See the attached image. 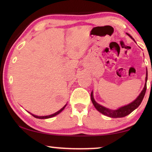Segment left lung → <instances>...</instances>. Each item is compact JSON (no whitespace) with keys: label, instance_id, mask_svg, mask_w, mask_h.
Segmentation results:
<instances>
[{"label":"left lung","instance_id":"1","mask_svg":"<svg viewBox=\"0 0 152 152\" xmlns=\"http://www.w3.org/2000/svg\"><path fill=\"white\" fill-rule=\"evenodd\" d=\"M127 35L129 36L132 39H133L132 37L130 35H129L128 33ZM147 80H148V71L147 72H146L145 86H144L143 91H141V92L140 93V94L139 95L138 97L134 101L132 102V103L126 105V106L121 107L117 110H110L101 106V105H100L99 104H98L97 102L94 101L93 98V94H92V92H91V101L92 102V103H93L94 107L96 108V109L99 110L100 113H101L102 114L106 115V116L112 117V118H120V117H125L129 114H130L132 112H133L135 109H137V108L140 106V104L141 103V102H142L143 97L145 96L146 89H147V84H146V83H147Z\"/></svg>","mask_w":152,"mask_h":152}]
</instances>
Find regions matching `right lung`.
Masks as SVG:
<instances>
[{"mask_svg":"<svg viewBox=\"0 0 152 152\" xmlns=\"http://www.w3.org/2000/svg\"><path fill=\"white\" fill-rule=\"evenodd\" d=\"M66 106V104L63 108H61V109L60 110H58V112L53 113V114H52V115H48V116H42V117H40V116H36V115H33V114H31V115L34 117L37 118V119H48V118H51V117H54V116H56V115H57L58 114H59V113H61L64 110V108H65Z\"/></svg>","mask_w":152,"mask_h":152,"instance_id":"add662e5","label":"right lung"}]
</instances>
